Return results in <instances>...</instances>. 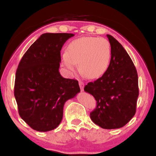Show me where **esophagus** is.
Returning a JSON list of instances; mask_svg holds the SVG:
<instances>
[{
    "label": "esophagus",
    "mask_w": 156,
    "mask_h": 156,
    "mask_svg": "<svg viewBox=\"0 0 156 156\" xmlns=\"http://www.w3.org/2000/svg\"><path fill=\"white\" fill-rule=\"evenodd\" d=\"M79 86H80V89L81 91H83V88H84V83L82 81H79Z\"/></svg>",
    "instance_id": "obj_1"
}]
</instances>
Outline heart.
<instances>
[{"instance_id":"b5f03b06","label":"heart","mask_w":156,"mask_h":156,"mask_svg":"<svg viewBox=\"0 0 156 156\" xmlns=\"http://www.w3.org/2000/svg\"><path fill=\"white\" fill-rule=\"evenodd\" d=\"M112 57L110 42L104 38L83 37L73 40L62 55V62L71 72L79 70L89 79H96L105 74Z\"/></svg>"}]
</instances>
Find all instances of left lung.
<instances>
[{
  "instance_id": "obj_1",
  "label": "left lung",
  "mask_w": 156,
  "mask_h": 156,
  "mask_svg": "<svg viewBox=\"0 0 156 156\" xmlns=\"http://www.w3.org/2000/svg\"><path fill=\"white\" fill-rule=\"evenodd\" d=\"M112 57L106 72L89 82L84 91L95 98L97 107L90 113L93 122L104 129L123 127L135 115L139 96L138 75L126 51L116 39L107 34Z\"/></svg>"
}]
</instances>
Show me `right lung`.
<instances>
[{
  "mask_svg": "<svg viewBox=\"0 0 156 156\" xmlns=\"http://www.w3.org/2000/svg\"><path fill=\"white\" fill-rule=\"evenodd\" d=\"M73 36L43 34L28 48L17 67L14 93L19 114L37 131L57 128L64 103L80 91L78 80L64 78L58 70L62 46Z\"/></svg>",
  "mask_w": 156,
  "mask_h": 156,
  "instance_id": "obj_1",
  "label": "right lung"
}]
</instances>
